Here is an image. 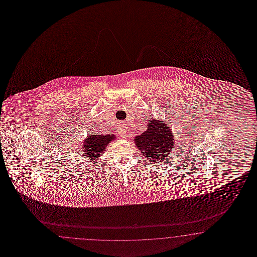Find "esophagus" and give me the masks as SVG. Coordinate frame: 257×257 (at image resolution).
<instances>
[{"label": "esophagus", "mask_w": 257, "mask_h": 257, "mask_svg": "<svg viewBox=\"0 0 257 257\" xmlns=\"http://www.w3.org/2000/svg\"><path fill=\"white\" fill-rule=\"evenodd\" d=\"M117 132L119 137H125V136H126V129H125V127L123 125H119V126L117 127Z\"/></svg>", "instance_id": "34e87169"}]
</instances>
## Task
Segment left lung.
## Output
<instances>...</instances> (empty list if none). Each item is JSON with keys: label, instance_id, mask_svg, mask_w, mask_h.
<instances>
[{"label": "left lung", "instance_id": "8db88e82", "mask_svg": "<svg viewBox=\"0 0 257 257\" xmlns=\"http://www.w3.org/2000/svg\"><path fill=\"white\" fill-rule=\"evenodd\" d=\"M168 125L153 117L149 121L147 130L135 138L137 148L151 162H162L171 155L175 139Z\"/></svg>", "mask_w": 257, "mask_h": 257}]
</instances>
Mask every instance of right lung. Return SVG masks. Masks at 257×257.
<instances>
[{
	"label": "right lung",
	"mask_w": 257,
	"mask_h": 257,
	"mask_svg": "<svg viewBox=\"0 0 257 257\" xmlns=\"http://www.w3.org/2000/svg\"><path fill=\"white\" fill-rule=\"evenodd\" d=\"M114 135H98V134H89V136L84 141L83 145V152L86 158L89 160L96 161L97 158H99L101 154L104 153L106 147L110 143V141L115 140Z\"/></svg>",
	"instance_id": "obj_1"
}]
</instances>
